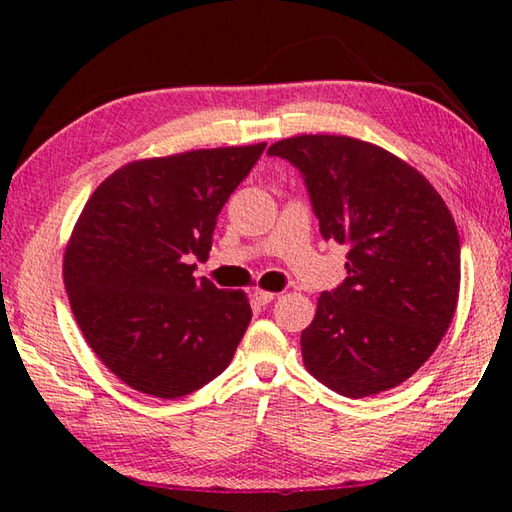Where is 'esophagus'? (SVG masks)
I'll return each mask as SVG.
<instances>
[{
    "label": "esophagus",
    "instance_id": "1",
    "mask_svg": "<svg viewBox=\"0 0 512 512\" xmlns=\"http://www.w3.org/2000/svg\"><path fill=\"white\" fill-rule=\"evenodd\" d=\"M275 296H277V293H273V291H264V289L253 291V300L259 302V305H268V302L275 300Z\"/></svg>",
    "mask_w": 512,
    "mask_h": 512
}]
</instances>
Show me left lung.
I'll return each instance as SVG.
<instances>
[{
  "label": "left lung",
  "instance_id": "8db88e82",
  "mask_svg": "<svg viewBox=\"0 0 512 512\" xmlns=\"http://www.w3.org/2000/svg\"><path fill=\"white\" fill-rule=\"evenodd\" d=\"M298 167L320 235L350 248L348 277L318 298L302 361L339 395L400 386L443 341L461 289L452 212L418 169L377 144L298 135L268 146Z\"/></svg>",
  "mask_w": 512,
  "mask_h": 512
}]
</instances>
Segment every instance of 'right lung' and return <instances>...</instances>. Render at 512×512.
I'll list each match as a JSON object with an SVG mask.
<instances>
[{
	"label": "right lung",
	"mask_w": 512,
	"mask_h": 512,
	"mask_svg": "<svg viewBox=\"0 0 512 512\" xmlns=\"http://www.w3.org/2000/svg\"><path fill=\"white\" fill-rule=\"evenodd\" d=\"M266 142L128 162L69 235L63 280L85 341L135 391L173 400L230 366L250 323L244 291L194 277L221 207Z\"/></svg>",
	"instance_id": "add662e5"
}]
</instances>
